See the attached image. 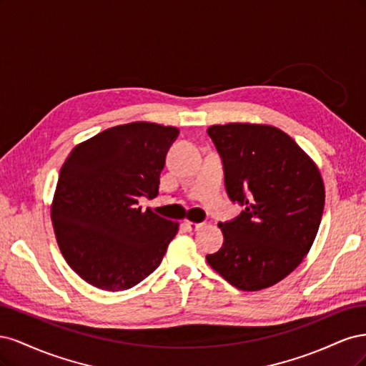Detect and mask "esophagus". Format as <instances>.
Wrapping results in <instances>:
<instances>
[{"label": "esophagus", "instance_id": "esophagus-1", "mask_svg": "<svg viewBox=\"0 0 366 366\" xmlns=\"http://www.w3.org/2000/svg\"><path fill=\"white\" fill-rule=\"evenodd\" d=\"M183 226L189 232H195V230H200L204 226V223H192V221H184Z\"/></svg>", "mask_w": 366, "mask_h": 366}]
</instances>
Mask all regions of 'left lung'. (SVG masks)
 <instances>
[{"label":"left lung","mask_w":366,"mask_h":366,"mask_svg":"<svg viewBox=\"0 0 366 366\" xmlns=\"http://www.w3.org/2000/svg\"><path fill=\"white\" fill-rule=\"evenodd\" d=\"M223 162L230 202L244 206L206 259L239 290L257 292L292 273L312 247L325 189L316 164L284 131L269 125L207 128Z\"/></svg>","instance_id":"1"}]
</instances>
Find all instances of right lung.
I'll use <instances>...</instances> for the list:
<instances>
[{"instance_id":"right-lung-1","label":"right lung","mask_w":366,"mask_h":366,"mask_svg":"<svg viewBox=\"0 0 366 366\" xmlns=\"http://www.w3.org/2000/svg\"><path fill=\"white\" fill-rule=\"evenodd\" d=\"M179 132L148 122L113 127L77 145L62 164L53 229L62 257L88 284L128 290L160 265L179 223L143 212L139 200L159 194Z\"/></svg>"}]
</instances>
